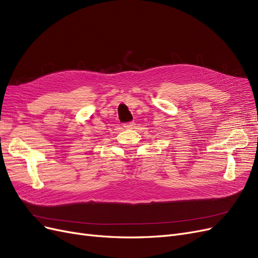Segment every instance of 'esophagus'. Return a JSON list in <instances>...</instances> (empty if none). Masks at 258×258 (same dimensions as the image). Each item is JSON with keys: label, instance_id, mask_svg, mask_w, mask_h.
Listing matches in <instances>:
<instances>
[{"label": "esophagus", "instance_id": "esophagus-1", "mask_svg": "<svg viewBox=\"0 0 258 258\" xmlns=\"http://www.w3.org/2000/svg\"><path fill=\"white\" fill-rule=\"evenodd\" d=\"M135 121H129V122H126L123 124V127L124 128H127V129H132V128H135Z\"/></svg>", "mask_w": 258, "mask_h": 258}]
</instances>
